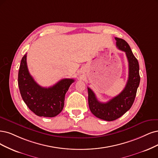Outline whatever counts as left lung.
Segmentation results:
<instances>
[{
    "label": "left lung",
    "mask_w": 158,
    "mask_h": 158,
    "mask_svg": "<svg viewBox=\"0 0 158 158\" xmlns=\"http://www.w3.org/2000/svg\"><path fill=\"white\" fill-rule=\"evenodd\" d=\"M115 40L116 47L126 52L129 64V75L125 88L118 95L106 103L99 102L94 92L88 88L90 111L96 117L106 121H113L120 118L131 108L140 83L139 62L130 45L123 39L115 38Z\"/></svg>",
    "instance_id": "1"
}]
</instances>
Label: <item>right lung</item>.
Masks as SVG:
<instances>
[{"label":"right lung","mask_w":158,"mask_h":158,"mask_svg":"<svg viewBox=\"0 0 158 158\" xmlns=\"http://www.w3.org/2000/svg\"><path fill=\"white\" fill-rule=\"evenodd\" d=\"M73 79H63L48 88L40 86L28 72L27 54L22 58L18 73V85L23 101L31 110L39 116L54 117L64 106L65 94Z\"/></svg>","instance_id":"1"}]
</instances>
